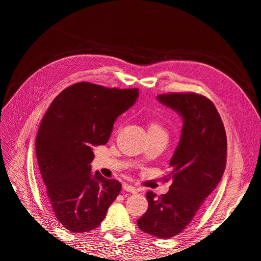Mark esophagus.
<instances>
[{
	"label": "esophagus",
	"mask_w": 261,
	"mask_h": 261,
	"mask_svg": "<svg viewBox=\"0 0 261 261\" xmlns=\"http://www.w3.org/2000/svg\"><path fill=\"white\" fill-rule=\"evenodd\" d=\"M123 189H124V191H126V192L132 193V194H135V193H137V189H136V187H134V186L128 185V184H124V185H123Z\"/></svg>",
	"instance_id": "34e87169"
}]
</instances>
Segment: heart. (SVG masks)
Here are the masks:
<instances>
[{
  "label": "heart",
  "mask_w": 261,
  "mask_h": 261,
  "mask_svg": "<svg viewBox=\"0 0 261 261\" xmlns=\"http://www.w3.org/2000/svg\"><path fill=\"white\" fill-rule=\"evenodd\" d=\"M155 132H163V129L156 122H150L148 126V133H155Z\"/></svg>",
  "instance_id": "1"
}]
</instances>
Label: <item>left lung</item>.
Masks as SVG:
<instances>
[{"label":"left lung","mask_w":261,"mask_h":261,"mask_svg":"<svg viewBox=\"0 0 261 261\" xmlns=\"http://www.w3.org/2000/svg\"><path fill=\"white\" fill-rule=\"evenodd\" d=\"M158 101L181 117L180 138L171 158L169 192L146 194L148 209L137 224L158 239H170L192 222L207 197L215 191L226 165L227 141L215 105L201 94H159Z\"/></svg>","instance_id":"left-lung-1"}]
</instances>
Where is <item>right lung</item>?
Listing matches in <instances>:
<instances>
[{"label":"right lung","instance_id":"right-lung-1","mask_svg":"<svg viewBox=\"0 0 261 261\" xmlns=\"http://www.w3.org/2000/svg\"><path fill=\"white\" fill-rule=\"evenodd\" d=\"M138 89L74 84L53 100L36 138L45 199L60 223L74 233L98 227L120 194L116 179L91 172L93 148L106 145L118 115L134 106Z\"/></svg>","mask_w":261,"mask_h":261}]
</instances>
